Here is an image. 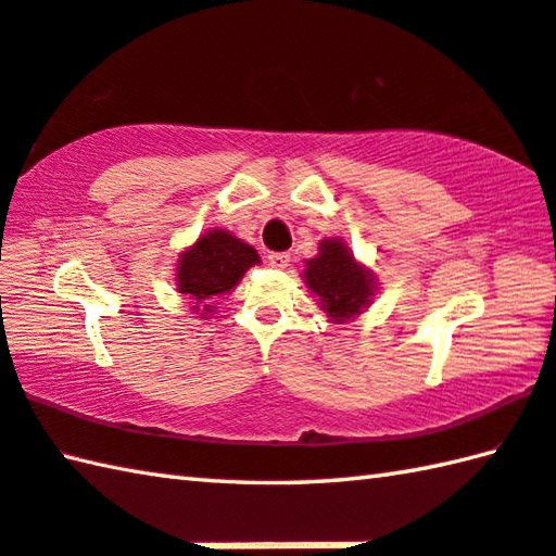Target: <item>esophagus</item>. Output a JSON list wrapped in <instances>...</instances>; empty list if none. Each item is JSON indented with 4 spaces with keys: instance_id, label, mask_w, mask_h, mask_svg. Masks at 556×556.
Here are the masks:
<instances>
[{
    "instance_id": "34e87169",
    "label": "esophagus",
    "mask_w": 556,
    "mask_h": 556,
    "mask_svg": "<svg viewBox=\"0 0 556 556\" xmlns=\"http://www.w3.org/2000/svg\"><path fill=\"white\" fill-rule=\"evenodd\" d=\"M268 264L274 268H286L290 264V254H288V251H270Z\"/></svg>"
}]
</instances>
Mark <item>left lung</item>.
Instances as JSON below:
<instances>
[{"label":"left lung","instance_id":"obj_1","mask_svg":"<svg viewBox=\"0 0 556 556\" xmlns=\"http://www.w3.org/2000/svg\"><path fill=\"white\" fill-rule=\"evenodd\" d=\"M307 288L331 321H345L372 302L377 280L370 268L361 266L343 239H321L319 254L305 264Z\"/></svg>","mask_w":556,"mask_h":556}]
</instances>
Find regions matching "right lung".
<instances>
[{
  "label": "right lung",
  "instance_id": "right-lung-1",
  "mask_svg": "<svg viewBox=\"0 0 556 556\" xmlns=\"http://www.w3.org/2000/svg\"><path fill=\"white\" fill-rule=\"evenodd\" d=\"M261 264L254 247L229 235L227 229H211L198 237L179 256L176 266V290L193 300V309L215 312L213 300L232 292L251 266Z\"/></svg>",
  "mask_w": 556,
  "mask_h": 556
}]
</instances>
